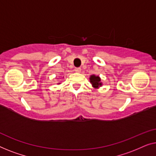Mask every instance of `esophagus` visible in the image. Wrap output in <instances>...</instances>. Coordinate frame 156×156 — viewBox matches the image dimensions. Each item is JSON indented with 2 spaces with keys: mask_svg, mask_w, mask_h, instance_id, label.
Wrapping results in <instances>:
<instances>
[{
  "mask_svg": "<svg viewBox=\"0 0 156 156\" xmlns=\"http://www.w3.org/2000/svg\"><path fill=\"white\" fill-rule=\"evenodd\" d=\"M75 71H76V72H77V73H80V72L81 71V69L80 68H76Z\"/></svg>",
  "mask_w": 156,
  "mask_h": 156,
  "instance_id": "obj_1",
  "label": "esophagus"
}]
</instances>
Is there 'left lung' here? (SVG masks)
Returning <instances> with one entry per match:
<instances>
[{
    "instance_id": "obj_1",
    "label": "left lung",
    "mask_w": 156,
    "mask_h": 156,
    "mask_svg": "<svg viewBox=\"0 0 156 156\" xmlns=\"http://www.w3.org/2000/svg\"><path fill=\"white\" fill-rule=\"evenodd\" d=\"M90 82L92 84V86H93L94 88L98 89L102 85V83L101 81V78L100 76H95V75H91L90 76Z\"/></svg>"
}]
</instances>
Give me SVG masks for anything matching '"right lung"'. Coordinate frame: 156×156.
<instances>
[{"instance_id": "add662e5", "label": "right lung", "mask_w": 156, "mask_h": 156, "mask_svg": "<svg viewBox=\"0 0 156 156\" xmlns=\"http://www.w3.org/2000/svg\"><path fill=\"white\" fill-rule=\"evenodd\" d=\"M58 85H59V84H61V83H58Z\"/></svg>"}]
</instances>
